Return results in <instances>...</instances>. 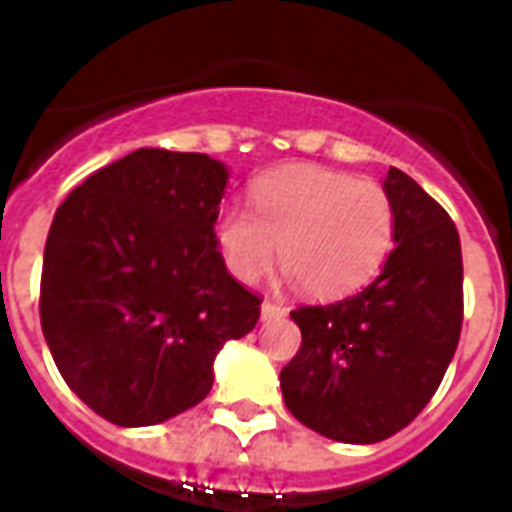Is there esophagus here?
I'll list each match as a JSON object with an SVG mask.
<instances>
[{"instance_id": "obj_1", "label": "esophagus", "mask_w": 512, "mask_h": 512, "mask_svg": "<svg viewBox=\"0 0 512 512\" xmlns=\"http://www.w3.org/2000/svg\"><path fill=\"white\" fill-rule=\"evenodd\" d=\"M285 304H279V301L266 299L263 301V307H260V315H263V321H271V318H282L285 315Z\"/></svg>"}]
</instances>
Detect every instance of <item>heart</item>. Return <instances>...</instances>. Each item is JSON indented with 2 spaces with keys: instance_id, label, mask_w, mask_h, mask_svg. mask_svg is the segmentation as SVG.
I'll return each instance as SVG.
<instances>
[{
  "instance_id": "obj_1",
  "label": "heart",
  "mask_w": 512,
  "mask_h": 512,
  "mask_svg": "<svg viewBox=\"0 0 512 512\" xmlns=\"http://www.w3.org/2000/svg\"><path fill=\"white\" fill-rule=\"evenodd\" d=\"M395 227V202L381 183L323 167H282L252 180L249 211L224 205L213 235L238 282H257L279 249L307 296L340 299L381 271Z\"/></svg>"
}]
</instances>
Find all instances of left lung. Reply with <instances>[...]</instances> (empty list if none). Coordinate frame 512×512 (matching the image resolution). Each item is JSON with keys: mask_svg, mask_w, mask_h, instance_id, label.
I'll use <instances>...</instances> for the list:
<instances>
[{"mask_svg": "<svg viewBox=\"0 0 512 512\" xmlns=\"http://www.w3.org/2000/svg\"><path fill=\"white\" fill-rule=\"evenodd\" d=\"M395 249L365 290L290 312L301 348L279 373L301 425L345 444H376L428 406L450 367L463 323L461 238L450 213L389 167Z\"/></svg>", "mask_w": 512, "mask_h": 512, "instance_id": "obj_1", "label": "left lung"}]
</instances>
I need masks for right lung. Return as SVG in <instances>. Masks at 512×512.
<instances>
[{"mask_svg":"<svg viewBox=\"0 0 512 512\" xmlns=\"http://www.w3.org/2000/svg\"><path fill=\"white\" fill-rule=\"evenodd\" d=\"M227 167L139 147L65 197L40 274V326L65 384L98 417L142 428L197 406L260 296L213 235Z\"/></svg>","mask_w":512,"mask_h":512,"instance_id":"obj_1","label":"right lung"}]
</instances>
